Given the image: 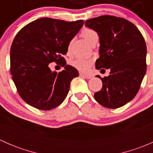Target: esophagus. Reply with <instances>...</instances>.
<instances>
[{"label": "esophagus", "mask_w": 153, "mask_h": 153, "mask_svg": "<svg viewBox=\"0 0 153 153\" xmlns=\"http://www.w3.org/2000/svg\"><path fill=\"white\" fill-rule=\"evenodd\" d=\"M80 76L84 77V78H86V79H90V78H92V75H86V74H84V73H80Z\"/></svg>", "instance_id": "34e87169"}]
</instances>
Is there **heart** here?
Here are the masks:
<instances>
[{"mask_svg": "<svg viewBox=\"0 0 153 153\" xmlns=\"http://www.w3.org/2000/svg\"><path fill=\"white\" fill-rule=\"evenodd\" d=\"M82 36L90 44L94 39L98 38V33L95 32V30L91 29H86L82 32ZM70 45L68 47V49L69 50ZM69 64L72 67L75 68L78 70L81 71V72H87L91 67L92 64V61L91 59H88V58H76L74 59L71 60L69 61Z\"/></svg>", "mask_w": 153, "mask_h": 153, "instance_id": "obj_1", "label": "heart"}]
</instances>
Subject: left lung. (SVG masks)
<instances>
[{"mask_svg": "<svg viewBox=\"0 0 153 153\" xmlns=\"http://www.w3.org/2000/svg\"><path fill=\"white\" fill-rule=\"evenodd\" d=\"M85 26L99 36L95 68L110 69L109 76L96 75L103 86L94 98L106 108L121 107L135 98L146 73L144 38L132 23L122 18L102 15L86 21Z\"/></svg>", "mask_w": 153, "mask_h": 153, "instance_id": "left-lung-1", "label": "left lung"}]
</instances>
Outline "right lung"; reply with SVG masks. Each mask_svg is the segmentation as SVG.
Returning a JSON list of instances; mask_svg holds the SVG:
<instances>
[{"label": "right lung", "instance_id": "right-lung-1", "mask_svg": "<svg viewBox=\"0 0 153 153\" xmlns=\"http://www.w3.org/2000/svg\"><path fill=\"white\" fill-rule=\"evenodd\" d=\"M84 24L82 20L42 18L18 32L11 46L10 72L20 96L29 105L50 110L65 99L71 81L79 73L63 55ZM52 62L61 63L65 69L52 72L48 67Z\"/></svg>", "mask_w": 153, "mask_h": 153}]
</instances>
